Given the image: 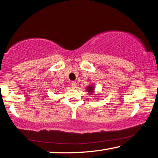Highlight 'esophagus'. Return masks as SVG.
<instances>
[{
    "instance_id": "esophagus-1",
    "label": "esophagus",
    "mask_w": 158,
    "mask_h": 158,
    "mask_svg": "<svg viewBox=\"0 0 158 158\" xmlns=\"http://www.w3.org/2000/svg\"><path fill=\"white\" fill-rule=\"evenodd\" d=\"M71 86H72L73 88H75L77 86V83L75 81H72V83H71Z\"/></svg>"
}]
</instances>
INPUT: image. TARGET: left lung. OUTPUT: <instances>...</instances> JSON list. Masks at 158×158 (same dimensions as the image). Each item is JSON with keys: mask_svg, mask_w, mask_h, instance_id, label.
Returning <instances> with one entry per match:
<instances>
[{"mask_svg": "<svg viewBox=\"0 0 158 158\" xmlns=\"http://www.w3.org/2000/svg\"><path fill=\"white\" fill-rule=\"evenodd\" d=\"M87 89H88V92H91V93H92V92H93V89H94L93 85H89V86H88Z\"/></svg>", "mask_w": 158, "mask_h": 158, "instance_id": "8db88e82", "label": "left lung"}]
</instances>
